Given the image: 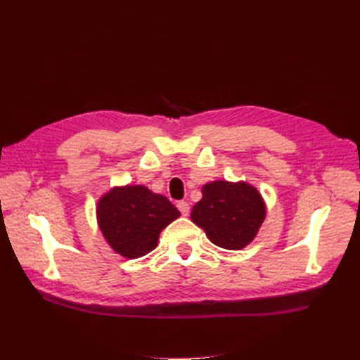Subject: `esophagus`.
Masks as SVG:
<instances>
[{
    "label": "esophagus",
    "mask_w": 360,
    "mask_h": 360,
    "mask_svg": "<svg viewBox=\"0 0 360 360\" xmlns=\"http://www.w3.org/2000/svg\"><path fill=\"white\" fill-rule=\"evenodd\" d=\"M178 209H179V212L182 213V217H187L188 213H190V205H188V202H186V201H179V202H178Z\"/></svg>",
    "instance_id": "esophagus-1"
}]
</instances>
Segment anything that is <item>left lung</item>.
Returning <instances> with one entry per match:
<instances>
[{"instance_id": "obj_1", "label": "left lung", "mask_w": 360, "mask_h": 360, "mask_svg": "<svg viewBox=\"0 0 360 360\" xmlns=\"http://www.w3.org/2000/svg\"><path fill=\"white\" fill-rule=\"evenodd\" d=\"M201 192V201L190 213L193 223L218 248L240 250L249 246L266 218L262 193L243 181H213Z\"/></svg>"}]
</instances>
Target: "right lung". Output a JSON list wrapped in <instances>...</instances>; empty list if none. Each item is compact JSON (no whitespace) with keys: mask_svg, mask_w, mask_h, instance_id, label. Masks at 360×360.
Instances as JSON below:
<instances>
[{"mask_svg":"<svg viewBox=\"0 0 360 360\" xmlns=\"http://www.w3.org/2000/svg\"><path fill=\"white\" fill-rule=\"evenodd\" d=\"M96 215L111 249L133 259L156 249L160 232L181 213L164 195L145 186H122L97 201Z\"/></svg>","mask_w":360,"mask_h":360,"instance_id":"1","label":"right lung"}]
</instances>
